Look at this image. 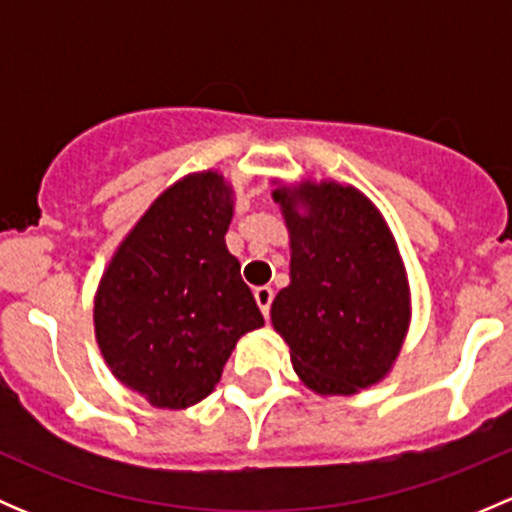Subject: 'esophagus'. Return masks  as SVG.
Segmentation results:
<instances>
[{
  "mask_svg": "<svg viewBox=\"0 0 512 512\" xmlns=\"http://www.w3.org/2000/svg\"><path fill=\"white\" fill-rule=\"evenodd\" d=\"M272 299H275V289L272 287H257L255 289V302H257V307L262 309V314H270V304H272Z\"/></svg>",
  "mask_w": 512,
  "mask_h": 512,
  "instance_id": "34e87169",
  "label": "esophagus"
}]
</instances>
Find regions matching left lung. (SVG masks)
I'll use <instances>...</instances> for the list:
<instances>
[{
    "label": "left lung",
    "mask_w": 512,
    "mask_h": 512,
    "mask_svg": "<svg viewBox=\"0 0 512 512\" xmlns=\"http://www.w3.org/2000/svg\"><path fill=\"white\" fill-rule=\"evenodd\" d=\"M289 230V285L272 327L319 396H352L384 379L404 347L411 289L384 215L352 185L304 180L272 190Z\"/></svg>",
    "instance_id": "left-lung-1"
}]
</instances>
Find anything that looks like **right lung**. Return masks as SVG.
I'll use <instances>...</instances> for the list:
<instances>
[{"instance_id":"obj_1","label":"right lung","mask_w":512,"mask_h":512,"mask_svg":"<svg viewBox=\"0 0 512 512\" xmlns=\"http://www.w3.org/2000/svg\"><path fill=\"white\" fill-rule=\"evenodd\" d=\"M232 203L218 170L185 175L153 200L98 282V349L158 409L203 401L237 339L265 324L225 245Z\"/></svg>"}]
</instances>
